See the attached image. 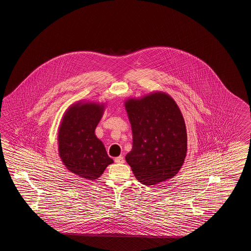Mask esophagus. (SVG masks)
Returning a JSON list of instances; mask_svg holds the SVG:
<instances>
[{
  "label": "esophagus",
  "mask_w": 251,
  "mask_h": 251,
  "mask_svg": "<svg viewBox=\"0 0 251 251\" xmlns=\"http://www.w3.org/2000/svg\"><path fill=\"white\" fill-rule=\"evenodd\" d=\"M115 162L116 163H124L125 162V160H124V157L122 156H118L117 158H115Z\"/></svg>",
  "instance_id": "1"
}]
</instances>
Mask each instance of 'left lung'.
<instances>
[{
	"label": "left lung",
	"instance_id": "1",
	"mask_svg": "<svg viewBox=\"0 0 251 251\" xmlns=\"http://www.w3.org/2000/svg\"><path fill=\"white\" fill-rule=\"evenodd\" d=\"M125 107L132 126L133 148L126 160L146 186L171 179L187 155V129L180 109L170 95L153 92L129 99Z\"/></svg>",
	"mask_w": 251,
	"mask_h": 251
}]
</instances>
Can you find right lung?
<instances>
[{"mask_svg":"<svg viewBox=\"0 0 251 251\" xmlns=\"http://www.w3.org/2000/svg\"><path fill=\"white\" fill-rule=\"evenodd\" d=\"M103 104L75 103L64 114L58 131L59 155L71 172L88 180L101 176L113 160L95 135Z\"/></svg>","mask_w":251,"mask_h":251,"instance_id":"1","label":"right lung"}]
</instances>
